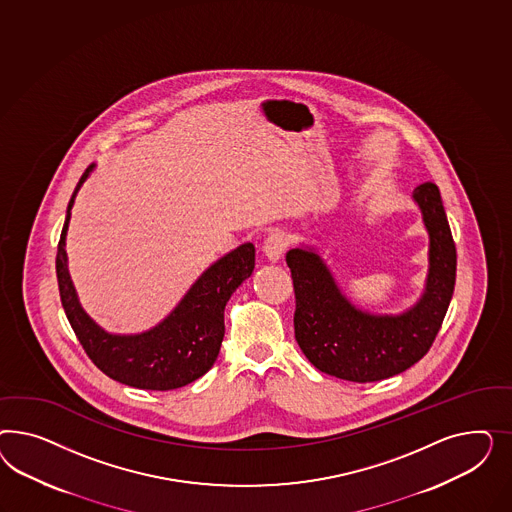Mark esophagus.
<instances>
[{
    "instance_id": "esophagus-1",
    "label": "esophagus",
    "mask_w": 512,
    "mask_h": 512,
    "mask_svg": "<svg viewBox=\"0 0 512 512\" xmlns=\"http://www.w3.org/2000/svg\"><path fill=\"white\" fill-rule=\"evenodd\" d=\"M287 244H289V242H287V236L281 233V231H274V233L268 234L266 240H264V255L268 257V261L276 263V261L281 259V255H283V251L287 248Z\"/></svg>"
}]
</instances>
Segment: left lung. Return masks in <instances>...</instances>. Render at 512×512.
<instances>
[{
  "mask_svg": "<svg viewBox=\"0 0 512 512\" xmlns=\"http://www.w3.org/2000/svg\"><path fill=\"white\" fill-rule=\"evenodd\" d=\"M430 236L428 276L419 302L398 315L358 310L313 248L287 251L295 285V338L321 372L372 383L405 372L424 357L449 310L456 281V246L439 195L426 182L413 191Z\"/></svg>",
  "mask_w": 512,
  "mask_h": 512,
  "instance_id": "1",
  "label": "left lung"
}]
</instances>
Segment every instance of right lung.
I'll list each match as a JSON object with an SVG mask.
<instances>
[{"label":"right lung","mask_w":512,"mask_h":512,"mask_svg":"<svg viewBox=\"0 0 512 512\" xmlns=\"http://www.w3.org/2000/svg\"><path fill=\"white\" fill-rule=\"evenodd\" d=\"M92 171L90 165L73 191L58 242L56 274L65 315L86 355L110 379L142 390L186 387L216 362L225 336L223 311L231 295L255 268V246L251 242L242 244L204 270L159 325L129 336L109 334L82 310L65 253L71 208L78 189Z\"/></svg>","instance_id":"obj_1"}]
</instances>
